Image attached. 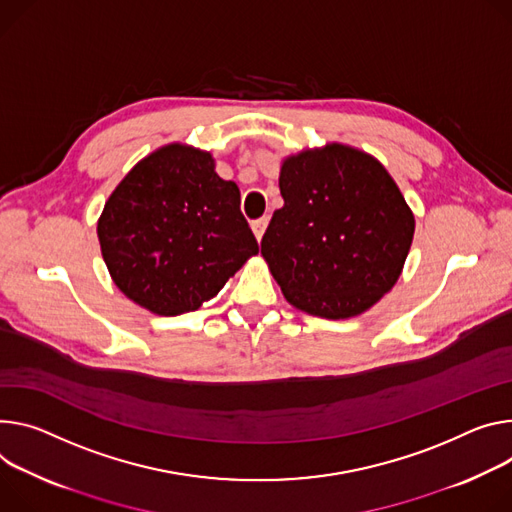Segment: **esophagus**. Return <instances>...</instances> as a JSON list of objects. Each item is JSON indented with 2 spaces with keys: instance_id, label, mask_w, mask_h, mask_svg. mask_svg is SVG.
I'll return each instance as SVG.
<instances>
[{
  "instance_id": "1",
  "label": "esophagus",
  "mask_w": 512,
  "mask_h": 512,
  "mask_svg": "<svg viewBox=\"0 0 512 512\" xmlns=\"http://www.w3.org/2000/svg\"><path fill=\"white\" fill-rule=\"evenodd\" d=\"M267 224H269V216H263V218H257V220H253V224H251V226H253V232H255L257 241H261V239H263Z\"/></svg>"
}]
</instances>
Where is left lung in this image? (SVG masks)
I'll return each instance as SVG.
<instances>
[{"label": "left lung", "mask_w": 512, "mask_h": 512, "mask_svg": "<svg viewBox=\"0 0 512 512\" xmlns=\"http://www.w3.org/2000/svg\"><path fill=\"white\" fill-rule=\"evenodd\" d=\"M280 192L261 255L292 306L351 318L394 288L414 216L378 159L339 143L306 149L284 159Z\"/></svg>", "instance_id": "left-lung-1"}]
</instances>
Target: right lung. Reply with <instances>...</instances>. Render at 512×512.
<instances>
[{"instance_id": "1", "label": "right lung", "mask_w": 512, "mask_h": 512, "mask_svg": "<svg viewBox=\"0 0 512 512\" xmlns=\"http://www.w3.org/2000/svg\"><path fill=\"white\" fill-rule=\"evenodd\" d=\"M98 239L120 292L159 316L198 310L259 253L237 183L218 177L208 151L181 143L126 173Z\"/></svg>"}]
</instances>
